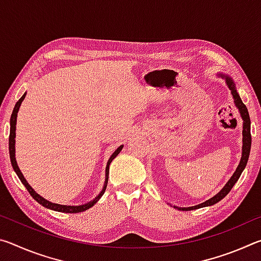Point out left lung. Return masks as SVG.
I'll list each match as a JSON object with an SVG mask.
<instances>
[{
    "mask_svg": "<svg viewBox=\"0 0 261 261\" xmlns=\"http://www.w3.org/2000/svg\"><path fill=\"white\" fill-rule=\"evenodd\" d=\"M218 77H221L222 79H224V81H226L227 86L231 92V95L233 98V102H235V106L237 107L238 112H240L241 117L243 120V132H242V135H243V146H242L241 161H240V163H238L235 173L232 174L230 179L228 180L226 185H224V187L221 189V191L216 193L214 197H212L211 199L201 202V204L196 205V206H191V207L174 206V208H177L179 211L198 210V208H201V207L212 206V205L216 204V202H219L221 199H223V198L226 197L229 192H230V190L232 189L233 185H235V183L237 182L238 178H240L241 174L243 173V170H244V168L246 166L247 160H249L250 149H251V121H250L249 112H247L246 106L243 103L241 96H240V94H238V92L236 90V84H235V82L232 81V78L230 76H228V74H224V73H218Z\"/></svg>",
    "mask_w": 261,
    "mask_h": 261,
    "instance_id": "left-lung-1",
    "label": "left lung"
}]
</instances>
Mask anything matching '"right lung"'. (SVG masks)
Masks as SVG:
<instances>
[{
	"instance_id": "add662e5",
	"label": "right lung",
	"mask_w": 261,
	"mask_h": 261,
	"mask_svg": "<svg viewBox=\"0 0 261 261\" xmlns=\"http://www.w3.org/2000/svg\"><path fill=\"white\" fill-rule=\"evenodd\" d=\"M26 96V92L23 94V96L17 101V103L15 105V108L12 110V114H11V118H10V136H9V154H10V161H11V165L12 168H14L15 173L18 176L20 182L25 185V188L28 189V191L30 192L31 196L33 197L34 200H37L39 204L42 205L43 207H46L48 210H53V211H56V212H62V213H79V212H84L88 208H91L92 206H94V204L99 201V199L101 197H102V194L106 191V188H107V183H108V175H109V165L112 163V161L114 160L115 158H116L120 152L122 151L123 148V145H121L120 147L116 148V151H115L112 155H110L109 160L107 162V166H106V177H105V184L102 187V190H101V192L96 196L93 200L85 202V204L83 205H77V206H71V205H61V204H55V202H51L49 200L45 199V198L41 197L40 194L37 193L33 190V188L31 187V185L28 183V180L25 179L24 175L21 174V171L19 169L18 165H17V161H16V148H15V144H16V124H17V114H18V110L20 108V105L23 102V100L25 99Z\"/></svg>"
}]
</instances>
